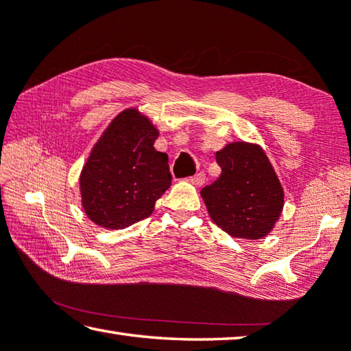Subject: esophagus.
Returning <instances> with one entry per match:
<instances>
[{
  "mask_svg": "<svg viewBox=\"0 0 351 351\" xmlns=\"http://www.w3.org/2000/svg\"><path fill=\"white\" fill-rule=\"evenodd\" d=\"M189 181H190L191 184H193V185H202V184L205 182V175L202 173V171H199V173L191 176Z\"/></svg>",
  "mask_w": 351,
  "mask_h": 351,
  "instance_id": "obj_1",
  "label": "esophagus"
}]
</instances>
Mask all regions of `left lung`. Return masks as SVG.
<instances>
[{
    "instance_id": "1",
    "label": "left lung",
    "mask_w": 351,
    "mask_h": 351,
    "mask_svg": "<svg viewBox=\"0 0 351 351\" xmlns=\"http://www.w3.org/2000/svg\"><path fill=\"white\" fill-rule=\"evenodd\" d=\"M221 176L201 190L211 221L231 237L257 240L276 226L285 191L262 146L232 141L216 152Z\"/></svg>"
}]
</instances>
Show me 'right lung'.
Segmentation results:
<instances>
[{
  "mask_svg": "<svg viewBox=\"0 0 351 351\" xmlns=\"http://www.w3.org/2000/svg\"><path fill=\"white\" fill-rule=\"evenodd\" d=\"M156 126L136 108L121 111L103 130L80 171L85 215L106 230L149 217L171 184L167 154L158 152Z\"/></svg>",
  "mask_w": 351,
  "mask_h": 351,
  "instance_id": "1",
  "label": "right lung"
}]
</instances>
